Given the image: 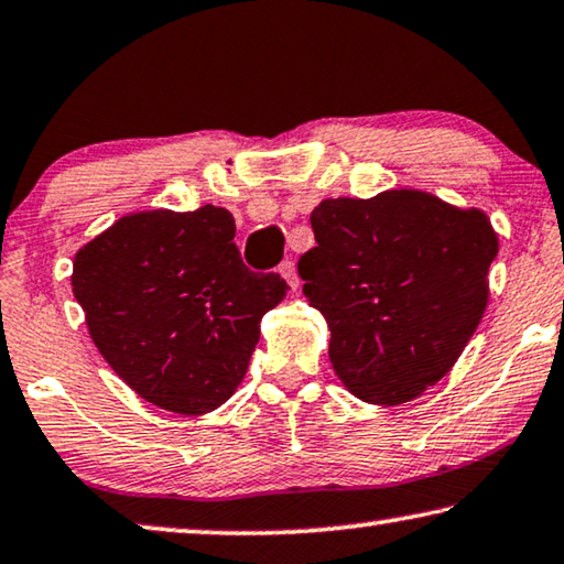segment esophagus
Returning a JSON list of instances; mask_svg holds the SVG:
<instances>
[{"label":"esophagus","mask_w":564,"mask_h":564,"mask_svg":"<svg viewBox=\"0 0 564 564\" xmlns=\"http://www.w3.org/2000/svg\"><path fill=\"white\" fill-rule=\"evenodd\" d=\"M279 273L285 279V283L291 285V289H299V273H296V263L293 261H283L279 265Z\"/></svg>","instance_id":"1"}]
</instances>
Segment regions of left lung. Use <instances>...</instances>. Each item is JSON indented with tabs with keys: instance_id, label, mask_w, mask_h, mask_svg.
<instances>
[{
	"instance_id": "left-lung-1",
	"label": "left lung",
	"mask_w": 564,
	"mask_h": 564,
	"mask_svg": "<svg viewBox=\"0 0 564 564\" xmlns=\"http://www.w3.org/2000/svg\"><path fill=\"white\" fill-rule=\"evenodd\" d=\"M311 228L299 275L328 324L336 377L369 404L422 397L485 316L499 250L487 213L401 187L318 203Z\"/></svg>"
}]
</instances>
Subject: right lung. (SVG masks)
Returning <instances> with one entry per match:
<instances>
[{"mask_svg":"<svg viewBox=\"0 0 564 564\" xmlns=\"http://www.w3.org/2000/svg\"><path fill=\"white\" fill-rule=\"evenodd\" d=\"M226 208L140 210L75 253L73 293L112 371L153 406L200 416L234 397L285 299L279 273H253Z\"/></svg>","mask_w":564,"mask_h":564,"instance_id":"right-lung-1","label":"right lung"}]
</instances>
